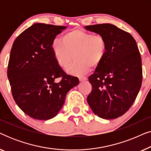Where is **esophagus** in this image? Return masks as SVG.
Listing matches in <instances>:
<instances>
[{"label": "esophagus", "instance_id": "esophagus-1", "mask_svg": "<svg viewBox=\"0 0 151 151\" xmlns=\"http://www.w3.org/2000/svg\"><path fill=\"white\" fill-rule=\"evenodd\" d=\"M79 80H80V81H86V80H87V78L80 77V78H79Z\"/></svg>", "mask_w": 151, "mask_h": 151}]
</instances>
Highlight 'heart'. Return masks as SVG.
<instances>
[{
	"label": "heart",
	"mask_w": 151,
	"mask_h": 151,
	"mask_svg": "<svg viewBox=\"0 0 151 151\" xmlns=\"http://www.w3.org/2000/svg\"><path fill=\"white\" fill-rule=\"evenodd\" d=\"M53 56L60 67L66 68L73 55L75 61L67 69V72L74 76H82L91 67H98L104 60L107 52V44L100 35L82 29H74L66 33L60 39L51 43Z\"/></svg>",
	"instance_id": "1"
}]
</instances>
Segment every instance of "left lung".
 I'll return each instance as SVG.
<instances>
[{
	"instance_id": "left-lung-1",
	"label": "left lung",
	"mask_w": 151,
	"mask_h": 151,
	"mask_svg": "<svg viewBox=\"0 0 151 151\" xmlns=\"http://www.w3.org/2000/svg\"><path fill=\"white\" fill-rule=\"evenodd\" d=\"M84 29L104 37L107 44L104 60L88 77L92 91L87 102L101 118H117L132 106L142 86V59L137 43L129 33L114 24Z\"/></svg>"
}]
</instances>
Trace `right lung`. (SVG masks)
Returning <instances> with one entry per match:
<instances>
[{"label":"right lung","instance_id":"obj_1","mask_svg":"<svg viewBox=\"0 0 151 151\" xmlns=\"http://www.w3.org/2000/svg\"><path fill=\"white\" fill-rule=\"evenodd\" d=\"M67 29L35 23L18 36L12 45L7 77L16 104L32 118L47 120L56 115L69 91L79 84L58 65L51 43ZM61 78L60 82L56 78Z\"/></svg>","mask_w":151,"mask_h":151}]
</instances>
